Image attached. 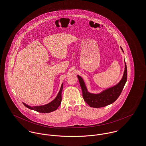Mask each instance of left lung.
<instances>
[{"label":"left lung","mask_w":146,"mask_h":146,"mask_svg":"<svg viewBox=\"0 0 146 146\" xmlns=\"http://www.w3.org/2000/svg\"><path fill=\"white\" fill-rule=\"evenodd\" d=\"M121 49L124 52L121 48ZM77 77L80 82L82 91V96L84 101L90 107L95 108H102L113 104L121 94L127 80V65L125 62V69L123 77L117 84L106 89L97 94L89 92L82 78L78 75L77 76Z\"/></svg>","instance_id":"obj_1"}]
</instances>
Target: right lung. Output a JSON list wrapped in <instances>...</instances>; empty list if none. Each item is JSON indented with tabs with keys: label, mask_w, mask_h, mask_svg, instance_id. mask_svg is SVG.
Returning <instances> with one entry per match:
<instances>
[{
	"label": "right lung",
	"mask_w": 146,
	"mask_h": 146,
	"mask_svg": "<svg viewBox=\"0 0 146 146\" xmlns=\"http://www.w3.org/2000/svg\"><path fill=\"white\" fill-rule=\"evenodd\" d=\"M63 83H62V86L60 87V89L59 90V93L58 94L56 97L55 98L52 100L51 102H49V104L41 105V106H29L24 102H23V105L27 108L33 110L34 111L41 113H51L52 111H54L56 110L58 107L60 106L61 102H62V92L63 90Z\"/></svg>",
	"instance_id": "1"
}]
</instances>
